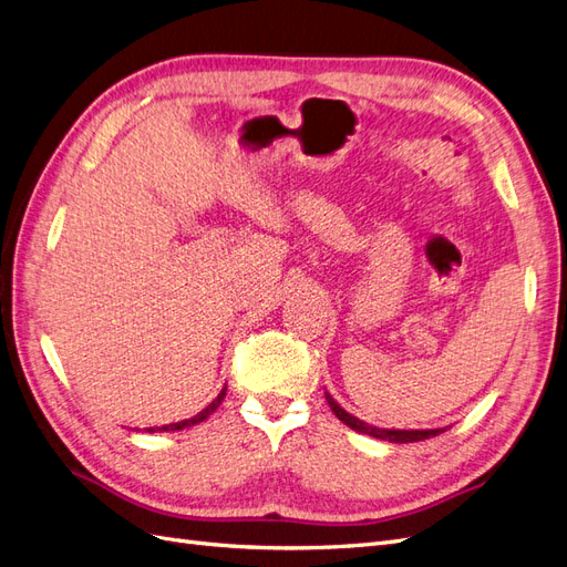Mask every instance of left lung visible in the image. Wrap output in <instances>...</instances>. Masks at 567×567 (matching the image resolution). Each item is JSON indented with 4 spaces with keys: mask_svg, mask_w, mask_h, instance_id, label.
I'll return each instance as SVG.
<instances>
[{
    "mask_svg": "<svg viewBox=\"0 0 567 567\" xmlns=\"http://www.w3.org/2000/svg\"><path fill=\"white\" fill-rule=\"evenodd\" d=\"M326 402H329L333 414L346 423L348 427H352V431L357 433H364V435H371L375 440H388V442H394V444H406V442H421V440H427V437H435L440 435L444 427H433V431H394V427H375V425H369L364 421H359L357 416L348 414L346 409H342L329 392H326Z\"/></svg>",
    "mask_w": 567,
    "mask_h": 567,
    "instance_id": "8db88e82",
    "label": "left lung"
}]
</instances>
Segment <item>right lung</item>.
I'll list each match as a JSON object with an SVG mask.
<instances>
[{"mask_svg": "<svg viewBox=\"0 0 567 567\" xmlns=\"http://www.w3.org/2000/svg\"><path fill=\"white\" fill-rule=\"evenodd\" d=\"M225 394H227V388H221V392L217 394V398L208 406H205L200 414H196L194 419H186V421H179V423H169V425H163V427H148V433H156V431H165V433H169V431H184V427H192V425L205 421L221 404V400H225Z\"/></svg>", "mask_w": 567, "mask_h": 567, "instance_id": "obj_1", "label": "right lung"}]
</instances>
